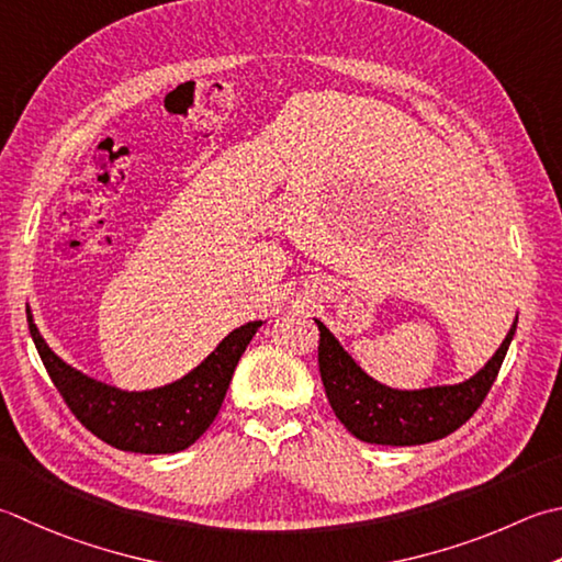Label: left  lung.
<instances>
[{
  "instance_id": "obj_1",
  "label": "left lung",
  "mask_w": 562,
  "mask_h": 562,
  "mask_svg": "<svg viewBox=\"0 0 562 562\" xmlns=\"http://www.w3.org/2000/svg\"><path fill=\"white\" fill-rule=\"evenodd\" d=\"M316 326L318 372L340 424L366 443L419 446L453 434L480 409L509 350L516 318L497 353L470 380L424 390H392L372 380L318 318Z\"/></svg>"
}]
</instances>
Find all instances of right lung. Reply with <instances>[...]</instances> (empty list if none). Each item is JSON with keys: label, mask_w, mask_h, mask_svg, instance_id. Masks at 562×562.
I'll use <instances>...</instances> for the list:
<instances>
[{"label": "right lung", "mask_w": 562, "mask_h": 562, "mask_svg": "<svg viewBox=\"0 0 562 562\" xmlns=\"http://www.w3.org/2000/svg\"><path fill=\"white\" fill-rule=\"evenodd\" d=\"M29 331L48 375L80 424L104 443L128 453H178L216 419L240 356L262 322L231 331L192 372L165 387L126 392L63 362L48 348L26 310Z\"/></svg>", "instance_id": "obj_1"}]
</instances>
